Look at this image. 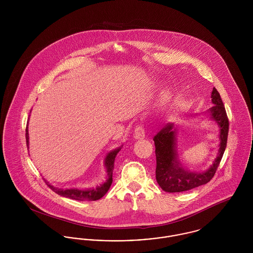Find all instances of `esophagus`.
I'll return each mask as SVG.
<instances>
[{
	"label": "esophagus",
	"mask_w": 253,
	"mask_h": 253,
	"mask_svg": "<svg viewBox=\"0 0 253 253\" xmlns=\"http://www.w3.org/2000/svg\"><path fill=\"white\" fill-rule=\"evenodd\" d=\"M145 137V132L144 129L141 126H137L134 132V138L135 139H142Z\"/></svg>",
	"instance_id": "esophagus-1"
}]
</instances>
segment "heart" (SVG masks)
I'll list each match as a JSON object with an SVG mask.
<instances>
[{"mask_svg": "<svg viewBox=\"0 0 253 253\" xmlns=\"http://www.w3.org/2000/svg\"><path fill=\"white\" fill-rule=\"evenodd\" d=\"M165 97H167V94H165Z\"/></svg>", "mask_w": 253, "mask_h": 253, "instance_id": "heart-1", "label": "heart"}]
</instances>
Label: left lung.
Instances as JSON below:
<instances>
[{
	"label": "left lung",
	"mask_w": 253,
	"mask_h": 253,
	"mask_svg": "<svg viewBox=\"0 0 253 253\" xmlns=\"http://www.w3.org/2000/svg\"><path fill=\"white\" fill-rule=\"evenodd\" d=\"M211 98L214 106L205 114L208 115L209 119L216 123L219 129V148L212 166L207 170L202 172L191 171L182 165L177 151V128L174 123H167L153 138L157 161L156 179L165 192L180 193L195 189L207 184L215 173L226 148L229 122L222 100L214 87Z\"/></svg>",
	"instance_id": "8db88e82"
}]
</instances>
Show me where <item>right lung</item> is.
I'll return each instance as SVG.
<instances>
[{
	"label": "right lung",
	"mask_w": 253,
	"mask_h": 253,
	"mask_svg": "<svg viewBox=\"0 0 253 253\" xmlns=\"http://www.w3.org/2000/svg\"><path fill=\"white\" fill-rule=\"evenodd\" d=\"M26 140H27V146L29 148V130L28 126L26 128ZM122 145L117 147L116 149L110 151L104 161V167L106 169V181L103 182L102 184L98 185L95 188H88V189H79V188H71V189H59L57 187L52 186L49 184V182L46 181V184L48 187L53 190L56 194L61 195L63 197H68L71 199L75 200H80V201H93V200H98L102 198L104 195L107 194L109 191L112 183H113V171L115 168V160L117 157V153L120 151Z\"/></svg>",
	"instance_id": "1"
}]
</instances>
